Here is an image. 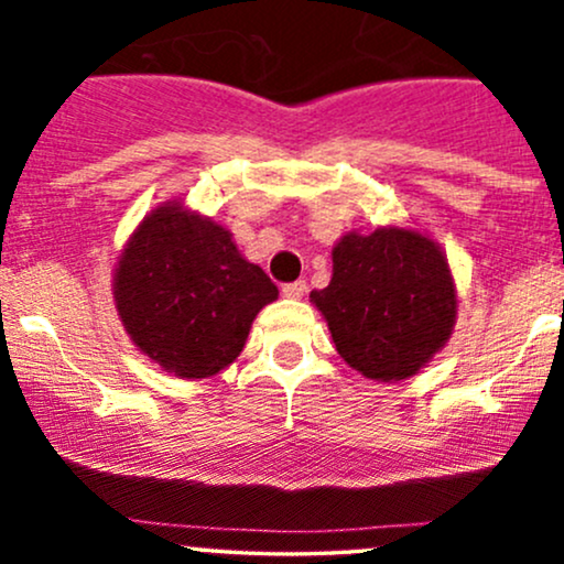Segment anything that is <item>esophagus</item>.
Listing matches in <instances>:
<instances>
[{"label": "esophagus", "instance_id": "1", "mask_svg": "<svg viewBox=\"0 0 564 564\" xmlns=\"http://www.w3.org/2000/svg\"><path fill=\"white\" fill-rule=\"evenodd\" d=\"M304 291H307V283L304 281H291L283 286V296H289V300H302Z\"/></svg>", "mask_w": 564, "mask_h": 564}]
</instances>
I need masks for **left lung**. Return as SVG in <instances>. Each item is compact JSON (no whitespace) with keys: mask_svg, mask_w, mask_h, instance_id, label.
<instances>
[{"mask_svg":"<svg viewBox=\"0 0 564 564\" xmlns=\"http://www.w3.org/2000/svg\"><path fill=\"white\" fill-rule=\"evenodd\" d=\"M341 358L377 381L413 377L448 341L456 291L443 251L400 228L349 232L334 246V275L310 294Z\"/></svg>","mask_w":564,"mask_h":564,"instance_id":"8db88e82","label":"left lung"}]
</instances>
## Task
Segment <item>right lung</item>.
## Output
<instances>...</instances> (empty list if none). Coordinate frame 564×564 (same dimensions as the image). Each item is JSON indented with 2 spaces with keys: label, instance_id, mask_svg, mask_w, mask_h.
<instances>
[{
  "label": "right lung",
  "instance_id": "1",
  "mask_svg": "<svg viewBox=\"0 0 564 564\" xmlns=\"http://www.w3.org/2000/svg\"><path fill=\"white\" fill-rule=\"evenodd\" d=\"M113 296L148 358L174 377L204 379L238 358L251 321L278 300V289L238 254L228 230L170 204L129 238Z\"/></svg>",
  "mask_w": 564,
  "mask_h": 564
}]
</instances>
